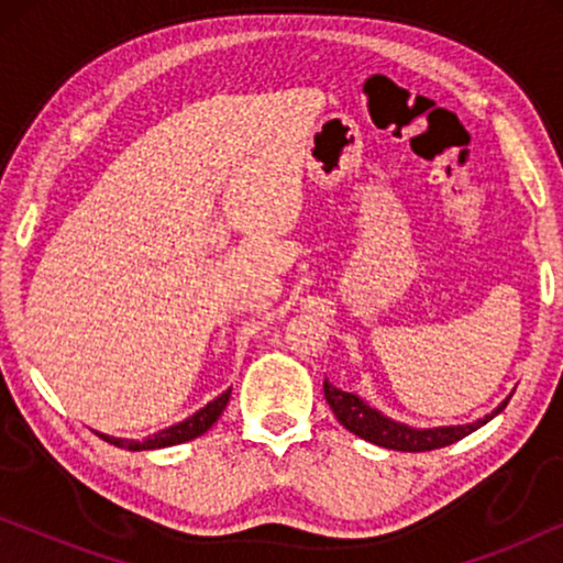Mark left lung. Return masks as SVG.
I'll return each instance as SVG.
<instances>
[{
	"mask_svg": "<svg viewBox=\"0 0 563 563\" xmlns=\"http://www.w3.org/2000/svg\"><path fill=\"white\" fill-rule=\"evenodd\" d=\"M322 391H325V399H328V405L333 407L338 422H341L345 430H351L353 435L364 438V441L374 443V445H382V449L410 451V453L443 449V445L461 441L464 435L474 433L476 428L487 426L495 415L505 410L507 402H510V397H512L510 395L507 399H503V402H499L489 415H484V418L474 420V422H466V426L412 428V426H407V422L387 418L382 410H376V407L368 405L366 399L353 395V391H343V389L333 387L328 379L322 382Z\"/></svg>",
	"mask_w": 563,
	"mask_h": 563,
	"instance_id": "obj_1",
	"label": "left lung"
}]
</instances>
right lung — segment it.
Listing matches in <instances>:
<instances>
[{
  "label": "right lung",
  "mask_w": 563,
  "mask_h": 563,
  "mask_svg": "<svg viewBox=\"0 0 563 563\" xmlns=\"http://www.w3.org/2000/svg\"><path fill=\"white\" fill-rule=\"evenodd\" d=\"M230 402V389L222 391L220 397H214L212 402H207L202 410H197L195 415H189L187 420L176 422V426H168L164 430H158V433H153L148 438H143V441H135V438H114V435H107V433H95L102 438V441L118 445V449H128V451H153V449H168V445H179V443H187V441H195L202 433H207L218 418L225 410V405Z\"/></svg>",
  "instance_id": "1"
}]
</instances>
